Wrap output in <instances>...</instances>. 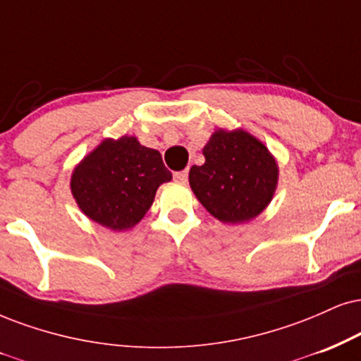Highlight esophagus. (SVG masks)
Returning <instances> with one entry per match:
<instances>
[{
	"mask_svg": "<svg viewBox=\"0 0 361 361\" xmlns=\"http://www.w3.org/2000/svg\"><path fill=\"white\" fill-rule=\"evenodd\" d=\"M188 176H189V171H188V169H185V171L173 172V179L179 180V182H185V180H188Z\"/></svg>",
	"mask_w": 361,
	"mask_h": 361,
	"instance_id": "34e87169",
	"label": "esophagus"
}]
</instances>
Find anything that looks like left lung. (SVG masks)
Returning <instances> with one entry per match:
<instances>
[{
    "instance_id": "8db88e82",
    "label": "left lung",
    "mask_w": 361,
    "mask_h": 361,
    "mask_svg": "<svg viewBox=\"0 0 361 361\" xmlns=\"http://www.w3.org/2000/svg\"><path fill=\"white\" fill-rule=\"evenodd\" d=\"M202 154L206 162L189 172L199 202L231 224L261 214L278 184V166L269 150L244 130H217Z\"/></svg>"
}]
</instances>
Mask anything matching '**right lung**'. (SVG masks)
<instances>
[{"mask_svg": "<svg viewBox=\"0 0 361 361\" xmlns=\"http://www.w3.org/2000/svg\"><path fill=\"white\" fill-rule=\"evenodd\" d=\"M172 179L159 150L135 137L106 139L72 176L77 204L92 221L114 231L135 226L152 206L155 190Z\"/></svg>", "mask_w": 361, "mask_h": 361, "instance_id": "1", "label": "right lung"}]
</instances>
